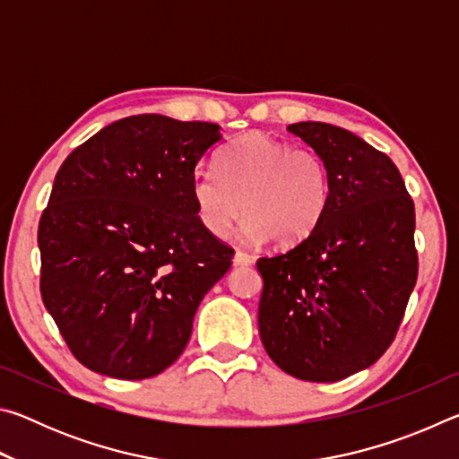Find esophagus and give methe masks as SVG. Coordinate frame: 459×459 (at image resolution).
Returning a JSON list of instances; mask_svg holds the SVG:
<instances>
[{
    "label": "esophagus",
    "instance_id": "esophagus-1",
    "mask_svg": "<svg viewBox=\"0 0 459 459\" xmlns=\"http://www.w3.org/2000/svg\"><path fill=\"white\" fill-rule=\"evenodd\" d=\"M232 261H235L237 267H247V265H251V263H253V257L245 251H237L235 257H232Z\"/></svg>",
    "mask_w": 459,
    "mask_h": 459
}]
</instances>
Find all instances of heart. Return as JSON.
<instances>
[{
	"label": "heart",
	"mask_w": 459,
	"mask_h": 459,
	"mask_svg": "<svg viewBox=\"0 0 459 459\" xmlns=\"http://www.w3.org/2000/svg\"><path fill=\"white\" fill-rule=\"evenodd\" d=\"M192 200L206 232L224 237L243 208V235L261 243L298 245L320 224L330 200V174L309 147H291L265 134H247L219 158V172L192 176Z\"/></svg>",
	"instance_id": "heart-1"
}]
</instances>
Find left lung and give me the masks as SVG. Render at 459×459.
Instances as JSON below:
<instances>
[{"mask_svg":"<svg viewBox=\"0 0 459 459\" xmlns=\"http://www.w3.org/2000/svg\"><path fill=\"white\" fill-rule=\"evenodd\" d=\"M324 160L330 200L312 235L261 257L259 333L279 368L336 383L391 346L417 281L415 206L397 166L351 131L287 127Z\"/></svg>","mask_w":459,"mask_h":459,"instance_id":"obj_1","label":"left lung"}]
</instances>
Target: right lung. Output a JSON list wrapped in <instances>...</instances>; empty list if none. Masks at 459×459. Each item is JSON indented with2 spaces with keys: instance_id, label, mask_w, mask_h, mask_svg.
<instances>
[{
  "instance_id": "add662e5",
  "label": "right lung",
  "mask_w": 459,
  "mask_h": 459,
  "mask_svg": "<svg viewBox=\"0 0 459 459\" xmlns=\"http://www.w3.org/2000/svg\"><path fill=\"white\" fill-rule=\"evenodd\" d=\"M221 139L216 123L134 115L60 166L38 224L40 293L87 368L142 380L184 352L235 253L204 230L192 200L198 161Z\"/></svg>"
}]
</instances>
